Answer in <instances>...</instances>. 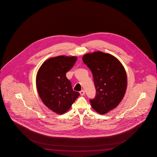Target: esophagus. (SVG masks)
I'll use <instances>...</instances> for the list:
<instances>
[{"label":"esophagus","instance_id":"esophagus-1","mask_svg":"<svg viewBox=\"0 0 157 157\" xmlns=\"http://www.w3.org/2000/svg\"><path fill=\"white\" fill-rule=\"evenodd\" d=\"M80 93L81 96H84L85 94V92L84 90H81L80 92Z\"/></svg>","mask_w":157,"mask_h":157}]
</instances>
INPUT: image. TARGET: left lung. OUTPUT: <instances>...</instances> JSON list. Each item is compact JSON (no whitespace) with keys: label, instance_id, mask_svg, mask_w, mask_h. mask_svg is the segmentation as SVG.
I'll list each match as a JSON object with an SVG mask.
<instances>
[{"label":"left lung","instance_id":"left-lung-1","mask_svg":"<svg viewBox=\"0 0 157 157\" xmlns=\"http://www.w3.org/2000/svg\"><path fill=\"white\" fill-rule=\"evenodd\" d=\"M82 60L92 71L96 88V97L90 99L91 106L99 114H106L124 96L127 87L125 69L115 56L101 52L86 54Z\"/></svg>","mask_w":157,"mask_h":157}]
</instances>
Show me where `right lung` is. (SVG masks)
<instances>
[{"instance_id": "add662e5", "label": "right lung", "mask_w": 157, "mask_h": 157, "mask_svg": "<svg viewBox=\"0 0 157 157\" xmlns=\"http://www.w3.org/2000/svg\"><path fill=\"white\" fill-rule=\"evenodd\" d=\"M76 60V56L52 58L43 63L37 72L36 86L40 98L49 109L59 114L67 112L80 96L66 76Z\"/></svg>"}]
</instances>
